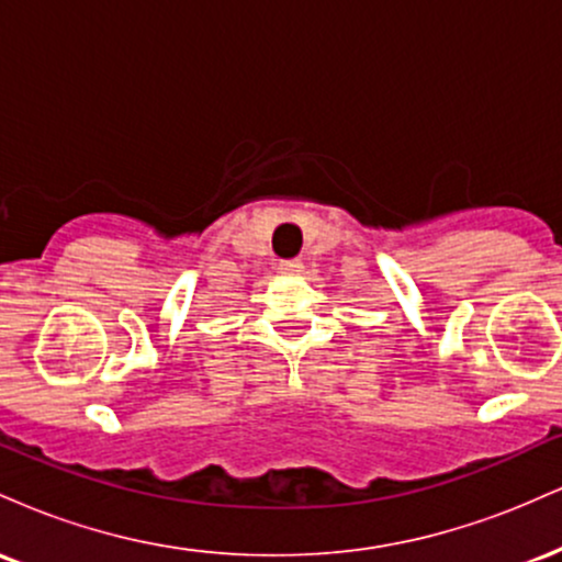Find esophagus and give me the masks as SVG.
Returning <instances> with one entry per match:
<instances>
[{
  "label": "esophagus",
  "mask_w": 562,
  "mask_h": 562,
  "mask_svg": "<svg viewBox=\"0 0 562 562\" xmlns=\"http://www.w3.org/2000/svg\"><path fill=\"white\" fill-rule=\"evenodd\" d=\"M280 269L282 274H299L301 269H303V261L301 259H290V261H280Z\"/></svg>",
  "instance_id": "esophagus-1"
}]
</instances>
